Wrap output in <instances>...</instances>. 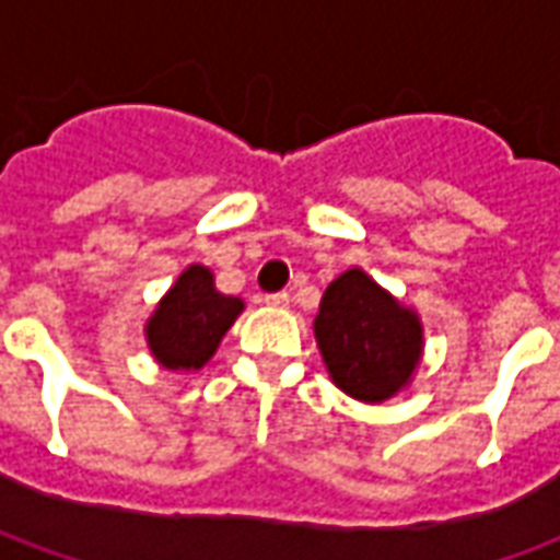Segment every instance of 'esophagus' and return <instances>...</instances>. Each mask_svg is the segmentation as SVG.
I'll return each instance as SVG.
<instances>
[{
	"label": "esophagus",
	"instance_id": "34e87169",
	"mask_svg": "<svg viewBox=\"0 0 560 560\" xmlns=\"http://www.w3.org/2000/svg\"><path fill=\"white\" fill-rule=\"evenodd\" d=\"M264 303L276 305V308H288V305H291V293H288V291L267 293V296H264Z\"/></svg>",
	"mask_w": 560,
	"mask_h": 560
}]
</instances>
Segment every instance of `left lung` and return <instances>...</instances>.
<instances>
[{
  "instance_id": "8db88e82",
  "label": "left lung",
  "mask_w": 560,
  "mask_h": 560,
  "mask_svg": "<svg viewBox=\"0 0 560 560\" xmlns=\"http://www.w3.org/2000/svg\"><path fill=\"white\" fill-rule=\"evenodd\" d=\"M315 336L336 387L363 401L399 393L422 348L417 315L381 291L363 269H348L329 284Z\"/></svg>"
}]
</instances>
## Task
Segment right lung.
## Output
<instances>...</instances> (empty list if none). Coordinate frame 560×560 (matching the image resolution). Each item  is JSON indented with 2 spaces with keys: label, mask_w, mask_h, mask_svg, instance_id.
<instances>
[{
  "label": "right lung",
  "mask_w": 560,
  "mask_h": 560,
  "mask_svg": "<svg viewBox=\"0 0 560 560\" xmlns=\"http://www.w3.org/2000/svg\"><path fill=\"white\" fill-rule=\"evenodd\" d=\"M243 312V300L224 296L207 267H188L149 317V348L164 369H200Z\"/></svg>",
  "instance_id": "add662e5"
}]
</instances>
